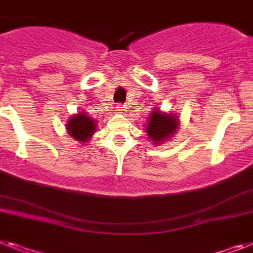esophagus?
Masks as SVG:
<instances>
[{
  "label": "esophagus",
  "instance_id": "obj_1",
  "mask_svg": "<svg viewBox=\"0 0 253 253\" xmlns=\"http://www.w3.org/2000/svg\"><path fill=\"white\" fill-rule=\"evenodd\" d=\"M126 110H128V108L125 107L124 104H118V106H116V111H118L119 114H125Z\"/></svg>",
  "mask_w": 253,
  "mask_h": 253
}]
</instances>
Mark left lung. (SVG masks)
<instances>
[{
    "label": "left lung",
    "instance_id": "1",
    "mask_svg": "<svg viewBox=\"0 0 253 253\" xmlns=\"http://www.w3.org/2000/svg\"><path fill=\"white\" fill-rule=\"evenodd\" d=\"M178 126L179 123L177 116L162 112L160 110H155L150 115L146 133L149 135L150 141H152L156 145H160V143H164V141L170 138L172 135L176 134Z\"/></svg>",
    "mask_w": 253,
    "mask_h": 253
}]
</instances>
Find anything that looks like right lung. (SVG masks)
Segmentation results:
<instances>
[{"label": "right lung", "mask_w": 253, "mask_h": 253, "mask_svg": "<svg viewBox=\"0 0 253 253\" xmlns=\"http://www.w3.org/2000/svg\"><path fill=\"white\" fill-rule=\"evenodd\" d=\"M68 134L81 143H86L97 129L95 120L89 118L86 112H79L68 119L66 125Z\"/></svg>", "instance_id": "add662e5"}]
</instances>
